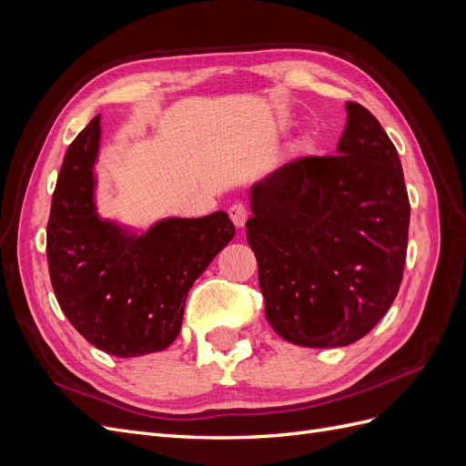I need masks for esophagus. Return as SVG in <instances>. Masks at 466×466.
<instances>
[{
  "label": "esophagus",
  "instance_id": "esophagus-1",
  "mask_svg": "<svg viewBox=\"0 0 466 466\" xmlns=\"http://www.w3.org/2000/svg\"><path fill=\"white\" fill-rule=\"evenodd\" d=\"M229 218L235 223V228H245V223L248 219V209L245 204H233L229 208Z\"/></svg>",
  "mask_w": 466,
  "mask_h": 466
}]
</instances>
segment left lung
Wrapping results in <instances>:
<instances>
[{
    "instance_id": "1",
    "label": "left lung",
    "mask_w": 466,
    "mask_h": 466,
    "mask_svg": "<svg viewBox=\"0 0 466 466\" xmlns=\"http://www.w3.org/2000/svg\"><path fill=\"white\" fill-rule=\"evenodd\" d=\"M346 112L336 155L281 165L248 190L266 319L307 348L368 334L397 298L406 260L410 204L397 147L368 108Z\"/></svg>"
}]
</instances>
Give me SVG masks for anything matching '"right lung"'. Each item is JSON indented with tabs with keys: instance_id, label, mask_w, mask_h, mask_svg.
Instances as JSON below:
<instances>
[{
	"instance_id": "1",
	"label": "right lung",
	"mask_w": 466,
	"mask_h": 466,
	"mask_svg": "<svg viewBox=\"0 0 466 466\" xmlns=\"http://www.w3.org/2000/svg\"><path fill=\"white\" fill-rule=\"evenodd\" d=\"M101 116L67 147L46 229L50 279L64 315L110 356L161 351L180 332L185 301L235 237L225 211L163 218L137 231L98 214L95 165Z\"/></svg>"
}]
</instances>
